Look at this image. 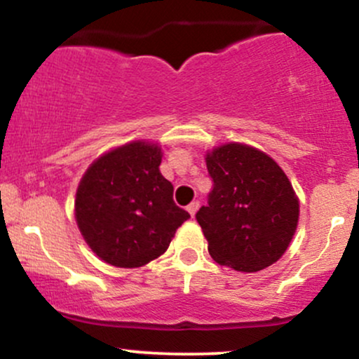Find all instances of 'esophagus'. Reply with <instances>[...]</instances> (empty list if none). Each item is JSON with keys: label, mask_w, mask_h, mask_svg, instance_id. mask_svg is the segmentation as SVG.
Returning a JSON list of instances; mask_svg holds the SVG:
<instances>
[{"label": "esophagus", "mask_w": 359, "mask_h": 359, "mask_svg": "<svg viewBox=\"0 0 359 359\" xmlns=\"http://www.w3.org/2000/svg\"><path fill=\"white\" fill-rule=\"evenodd\" d=\"M197 209H199V201H192V203L187 205V211H189V214H191V216H192V217H194V216H196Z\"/></svg>", "instance_id": "1"}]
</instances>
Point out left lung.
<instances>
[{"mask_svg": "<svg viewBox=\"0 0 359 359\" xmlns=\"http://www.w3.org/2000/svg\"><path fill=\"white\" fill-rule=\"evenodd\" d=\"M212 179L196 219L209 255L238 271H258L285 253L299 222V199L273 158L243 143L208 151Z\"/></svg>", "mask_w": 359, "mask_h": 359, "instance_id": "obj_1", "label": "left lung"}]
</instances>
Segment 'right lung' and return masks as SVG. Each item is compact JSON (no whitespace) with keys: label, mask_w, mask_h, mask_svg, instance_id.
<instances>
[{"label":"right lung","mask_w":359,"mask_h":359,"mask_svg":"<svg viewBox=\"0 0 359 359\" xmlns=\"http://www.w3.org/2000/svg\"><path fill=\"white\" fill-rule=\"evenodd\" d=\"M162 150L131 142L88 168L76 194V221L89 248L121 269L163 255L191 214L174 203V185L160 174Z\"/></svg>","instance_id":"1"}]
</instances>
